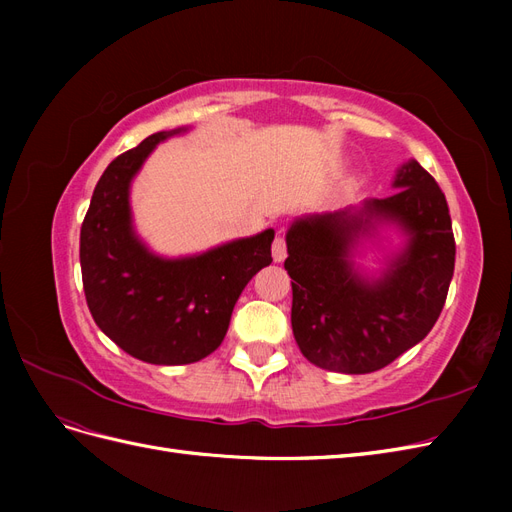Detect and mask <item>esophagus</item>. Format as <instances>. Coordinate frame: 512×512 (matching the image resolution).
<instances>
[{
    "label": "esophagus",
    "mask_w": 512,
    "mask_h": 512,
    "mask_svg": "<svg viewBox=\"0 0 512 512\" xmlns=\"http://www.w3.org/2000/svg\"><path fill=\"white\" fill-rule=\"evenodd\" d=\"M271 252H273V260L275 262H284V258H286V239L284 237H275Z\"/></svg>",
    "instance_id": "1"
}]
</instances>
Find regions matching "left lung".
Wrapping results in <instances>:
<instances>
[{"label":"left lung","mask_w":512,"mask_h":512,"mask_svg":"<svg viewBox=\"0 0 512 512\" xmlns=\"http://www.w3.org/2000/svg\"><path fill=\"white\" fill-rule=\"evenodd\" d=\"M393 196L305 215L286 232L292 333L309 363L369 374L393 363L433 329L455 271V237L444 192L416 160L397 170ZM382 223L407 235L378 278L353 265V247Z\"/></svg>","instance_id":"left-lung-1"}]
</instances>
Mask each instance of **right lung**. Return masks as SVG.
<instances>
[{"label":"right lung","mask_w":512,"mask_h":512,"mask_svg":"<svg viewBox=\"0 0 512 512\" xmlns=\"http://www.w3.org/2000/svg\"><path fill=\"white\" fill-rule=\"evenodd\" d=\"M185 130L151 134L108 164L81 226L91 316L121 350L153 365H188L218 350L239 294L273 260V228L185 258L156 256L138 239L130 183L158 143Z\"/></svg>","instance_id":"1"}]
</instances>
